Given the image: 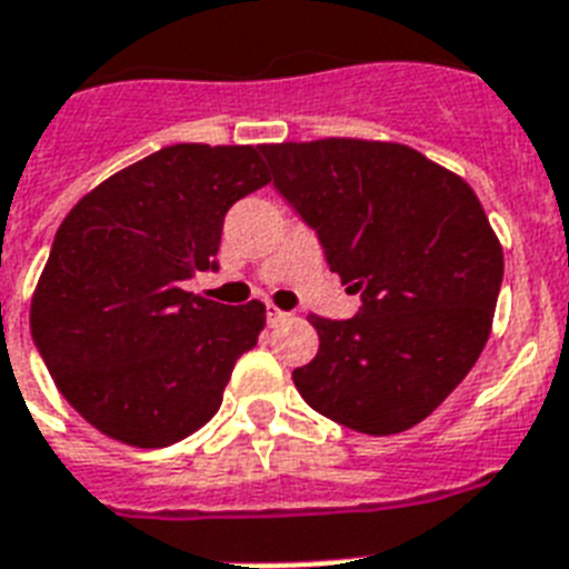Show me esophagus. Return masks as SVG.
<instances>
[{"mask_svg": "<svg viewBox=\"0 0 569 569\" xmlns=\"http://www.w3.org/2000/svg\"><path fill=\"white\" fill-rule=\"evenodd\" d=\"M284 320H290L288 311H279V308H276V306L267 308V322H270V326H281V322H284Z\"/></svg>", "mask_w": 569, "mask_h": 569, "instance_id": "esophagus-1", "label": "esophagus"}]
</instances>
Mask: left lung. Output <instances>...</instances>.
<instances>
[{"mask_svg":"<svg viewBox=\"0 0 569 569\" xmlns=\"http://www.w3.org/2000/svg\"><path fill=\"white\" fill-rule=\"evenodd\" d=\"M272 184L361 293L349 320L311 317L320 349L293 370L322 417L397 435L461 385L488 343L502 247L461 176L417 149L326 138L263 143Z\"/></svg>","mask_w":569,"mask_h":569,"instance_id":"obj_1","label":"left lung"}]
</instances>
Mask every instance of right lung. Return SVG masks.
<instances>
[{
	"label": "right lung",
	"instance_id": "add662e5",
	"mask_svg": "<svg viewBox=\"0 0 569 569\" xmlns=\"http://www.w3.org/2000/svg\"><path fill=\"white\" fill-rule=\"evenodd\" d=\"M270 181L256 147L176 143L81 197L31 297L54 385L108 438L170 447L206 426L258 343L263 306H220L184 281L217 270L222 220Z\"/></svg>",
	"mask_w": 569,
	"mask_h": 569
}]
</instances>
